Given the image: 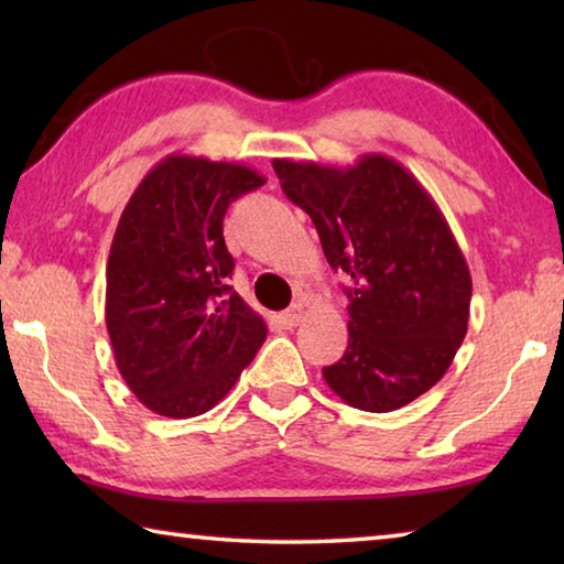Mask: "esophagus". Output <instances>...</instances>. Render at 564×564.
Masks as SVG:
<instances>
[{"mask_svg": "<svg viewBox=\"0 0 564 564\" xmlns=\"http://www.w3.org/2000/svg\"><path fill=\"white\" fill-rule=\"evenodd\" d=\"M303 316H305V308H303V303L299 301V303H291L289 308L283 311V316H281V318H283L285 326L293 328V326H299V323L303 321Z\"/></svg>", "mask_w": 564, "mask_h": 564, "instance_id": "obj_1", "label": "esophagus"}]
</instances>
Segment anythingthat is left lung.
I'll return each instance as SVG.
<instances>
[{"label":"left lung","instance_id":"left-lung-1","mask_svg":"<svg viewBox=\"0 0 564 564\" xmlns=\"http://www.w3.org/2000/svg\"><path fill=\"white\" fill-rule=\"evenodd\" d=\"M273 169L330 269L350 279L348 348L323 368L328 388L368 413L408 405L445 376L470 318L473 279L445 216L383 154L346 169L273 159Z\"/></svg>","mask_w":564,"mask_h":564}]
</instances>
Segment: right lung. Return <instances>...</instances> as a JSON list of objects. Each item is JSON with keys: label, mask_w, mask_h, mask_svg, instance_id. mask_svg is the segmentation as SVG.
I'll list each match as a JSON object with an SVG mask.
<instances>
[{"label": "right lung", "mask_w": 564, "mask_h": 564, "mask_svg": "<svg viewBox=\"0 0 564 564\" xmlns=\"http://www.w3.org/2000/svg\"><path fill=\"white\" fill-rule=\"evenodd\" d=\"M265 184L243 164L171 154L141 178L113 234L107 330L131 393L164 417L212 410L263 346V318L231 291L226 208Z\"/></svg>", "instance_id": "obj_1"}]
</instances>
